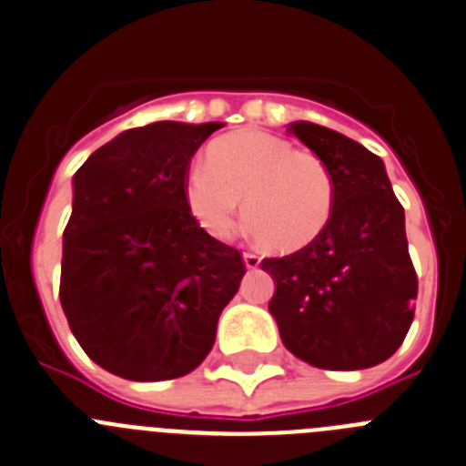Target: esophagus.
<instances>
[{
  "label": "esophagus",
  "mask_w": 466,
  "mask_h": 466,
  "mask_svg": "<svg viewBox=\"0 0 466 466\" xmlns=\"http://www.w3.org/2000/svg\"><path fill=\"white\" fill-rule=\"evenodd\" d=\"M243 262H246V267H248V269H258L259 262H262V258H259L258 253H243Z\"/></svg>",
  "instance_id": "1"
}]
</instances>
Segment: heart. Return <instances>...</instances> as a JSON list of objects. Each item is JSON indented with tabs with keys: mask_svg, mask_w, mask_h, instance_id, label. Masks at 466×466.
<instances>
[{
	"mask_svg": "<svg viewBox=\"0 0 466 466\" xmlns=\"http://www.w3.org/2000/svg\"><path fill=\"white\" fill-rule=\"evenodd\" d=\"M186 195L197 220L218 238L234 232L243 202L248 232L274 253L311 246L334 211V181L325 162L264 132L218 141L208 165L199 162L187 174Z\"/></svg>",
	"mask_w": 466,
	"mask_h": 466,
	"instance_id": "1",
	"label": "heart"
}]
</instances>
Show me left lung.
Wrapping results in <instances>:
<instances>
[{"instance_id":"8db88e82","label":"left lung","mask_w":466,"mask_h":466,"mask_svg":"<svg viewBox=\"0 0 466 466\" xmlns=\"http://www.w3.org/2000/svg\"><path fill=\"white\" fill-rule=\"evenodd\" d=\"M290 134L332 174L334 211L311 246L259 262L276 280L269 311L283 346L304 362L374 367L395 355L416 311L404 208L379 155L322 125L292 123Z\"/></svg>"}]
</instances>
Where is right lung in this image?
I'll list each match as a JSON object with an SVG mask.
<instances>
[{"mask_svg": "<svg viewBox=\"0 0 466 466\" xmlns=\"http://www.w3.org/2000/svg\"><path fill=\"white\" fill-rule=\"evenodd\" d=\"M220 123L134 127L74 174L60 301L92 362L127 380L190 374L246 264L208 237L187 204L192 155Z\"/></svg>", "mask_w": 466, "mask_h": 466, "instance_id": "1", "label": "right lung"}]
</instances>
